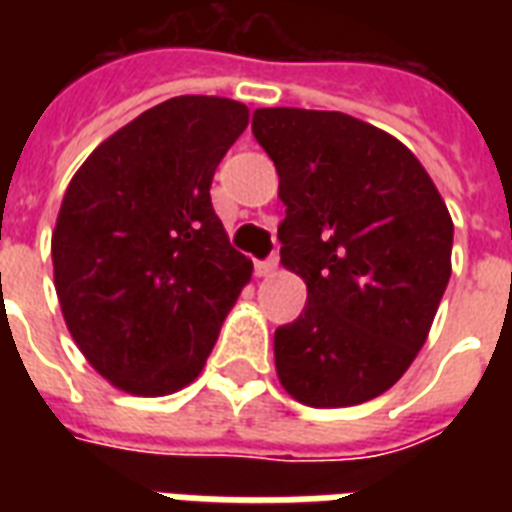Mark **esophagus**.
<instances>
[{
    "mask_svg": "<svg viewBox=\"0 0 512 512\" xmlns=\"http://www.w3.org/2000/svg\"><path fill=\"white\" fill-rule=\"evenodd\" d=\"M276 268H279V260H276V257L265 260V263H255V273L260 276V279H265V276H273V273H276Z\"/></svg>",
    "mask_w": 512,
    "mask_h": 512,
    "instance_id": "obj_1",
    "label": "esophagus"
}]
</instances>
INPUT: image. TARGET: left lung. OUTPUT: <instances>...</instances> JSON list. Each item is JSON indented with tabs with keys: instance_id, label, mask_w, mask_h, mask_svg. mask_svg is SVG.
I'll use <instances>...</instances> for the list:
<instances>
[{
	"instance_id": "1",
	"label": "left lung",
	"mask_w": 512,
	"mask_h": 512,
	"mask_svg": "<svg viewBox=\"0 0 512 512\" xmlns=\"http://www.w3.org/2000/svg\"><path fill=\"white\" fill-rule=\"evenodd\" d=\"M252 132L279 172L281 265L308 303L276 329L281 388L340 409L409 369L452 276L454 223L409 148L340 111L257 108Z\"/></svg>"
}]
</instances>
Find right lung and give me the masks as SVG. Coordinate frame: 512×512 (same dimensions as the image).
<instances>
[{
    "instance_id": "add662e5",
    "label": "right lung",
    "mask_w": 512,
    "mask_h": 512,
    "mask_svg": "<svg viewBox=\"0 0 512 512\" xmlns=\"http://www.w3.org/2000/svg\"><path fill=\"white\" fill-rule=\"evenodd\" d=\"M249 108L180 95L148 108L71 177L52 231V276L76 348L132 396L177 393L201 374L252 279L209 201Z\"/></svg>"
}]
</instances>
